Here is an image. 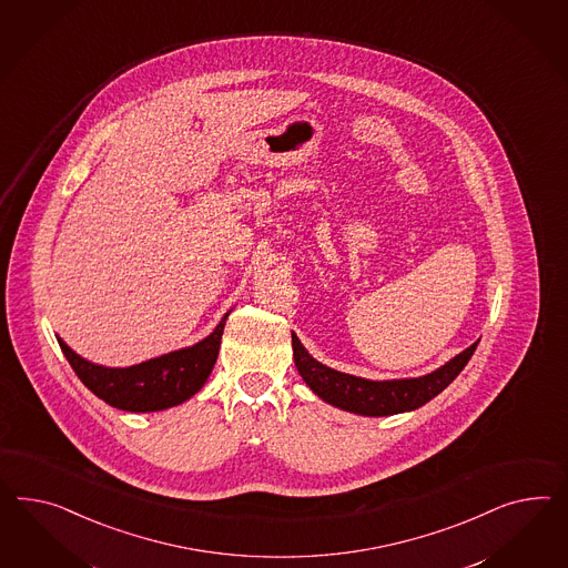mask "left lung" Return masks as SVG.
Here are the masks:
<instances>
[{
	"instance_id": "8db88e82",
	"label": "left lung",
	"mask_w": 568,
	"mask_h": 568,
	"mask_svg": "<svg viewBox=\"0 0 568 568\" xmlns=\"http://www.w3.org/2000/svg\"><path fill=\"white\" fill-rule=\"evenodd\" d=\"M292 343L297 372L321 399L352 414L383 417L414 412L417 407L426 405L429 399H434L438 393H443L446 386L459 376L460 369L467 366L479 341L459 355H455L450 362H446L443 368L434 369L432 374L419 378L400 381H366L359 376L343 374L316 362L300 343L295 333H292Z\"/></svg>"
}]
</instances>
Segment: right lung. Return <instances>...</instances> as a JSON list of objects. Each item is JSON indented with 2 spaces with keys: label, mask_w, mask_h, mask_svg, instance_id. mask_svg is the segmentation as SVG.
<instances>
[{
  "label": "right lung",
  "mask_w": 568,
  "mask_h": 568,
  "mask_svg": "<svg viewBox=\"0 0 568 568\" xmlns=\"http://www.w3.org/2000/svg\"><path fill=\"white\" fill-rule=\"evenodd\" d=\"M227 316L230 312L216 324L215 331L196 345L165 353L130 368L97 366L72 352L62 338L58 337V343L78 378L99 399L134 414L163 412L194 397L204 386L215 366Z\"/></svg>",
  "instance_id": "add662e5"
}]
</instances>
